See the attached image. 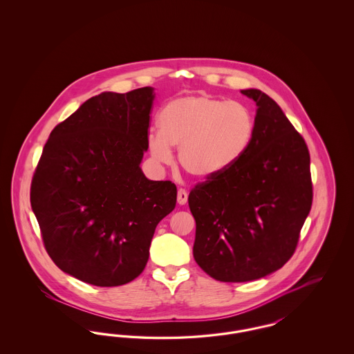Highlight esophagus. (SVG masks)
Segmentation results:
<instances>
[{
	"instance_id": "34e87169",
	"label": "esophagus",
	"mask_w": 354,
	"mask_h": 354,
	"mask_svg": "<svg viewBox=\"0 0 354 354\" xmlns=\"http://www.w3.org/2000/svg\"><path fill=\"white\" fill-rule=\"evenodd\" d=\"M187 199H188L187 191L183 189V188H180V189L178 191V203H179L180 205H185V203H187Z\"/></svg>"
}]
</instances>
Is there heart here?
<instances>
[{"instance_id": "1", "label": "heart", "mask_w": 354, "mask_h": 354, "mask_svg": "<svg viewBox=\"0 0 354 354\" xmlns=\"http://www.w3.org/2000/svg\"><path fill=\"white\" fill-rule=\"evenodd\" d=\"M159 127L160 133L149 135L152 159L171 165V147L176 146L182 169L196 179L208 180L232 169L247 152L254 134V118L239 102L195 94L167 103L160 111Z\"/></svg>"}]
</instances>
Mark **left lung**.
<instances>
[{
    "mask_svg": "<svg viewBox=\"0 0 354 354\" xmlns=\"http://www.w3.org/2000/svg\"><path fill=\"white\" fill-rule=\"evenodd\" d=\"M254 134L243 158L191 189L194 257L212 279L244 283L280 270L296 251L313 199L310 156L280 106L257 88Z\"/></svg>",
    "mask_w": 354,
    "mask_h": 354,
    "instance_id": "left-lung-1",
    "label": "left lung"
}]
</instances>
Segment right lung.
<instances>
[{"label":"right lung","mask_w":354,"mask_h":354,"mask_svg":"<svg viewBox=\"0 0 354 354\" xmlns=\"http://www.w3.org/2000/svg\"><path fill=\"white\" fill-rule=\"evenodd\" d=\"M151 87L102 93L54 127L30 187L51 260L73 277L118 286L147 264L158 223L176 204V185L149 180Z\"/></svg>","instance_id":"add662e5"}]
</instances>
